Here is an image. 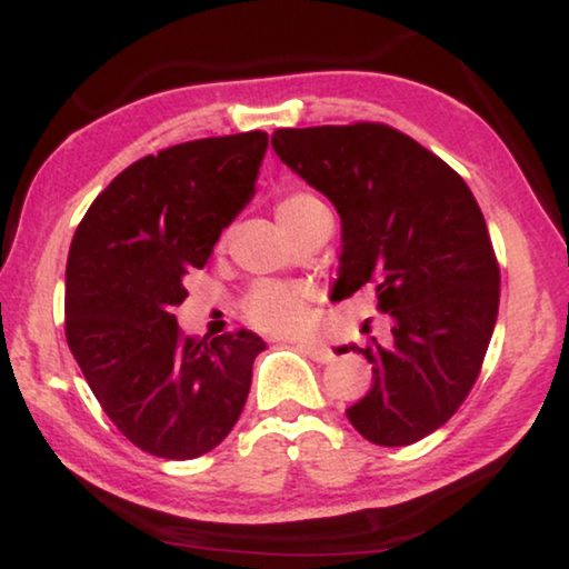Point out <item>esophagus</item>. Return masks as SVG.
Masks as SVG:
<instances>
[{
  "mask_svg": "<svg viewBox=\"0 0 569 569\" xmlns=\"http://www.w3.org/2000/svg\"><path fill=\"white\" fill-rule=\"evenodd\" d=\"M298 349L302 355H308L313 362H331L333 360L331 349H326L321 345H298Z\"/></svg>",
  "mask_w": 569,
  "mask_h": 569,
  "instance_id": "34e87169",
  "label": "esophagus"
}]
</instances>
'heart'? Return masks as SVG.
Instances as JSON below:
<instances>
[{
	"label": "heart",
	"instance_id": "1",
	"mask_svg": "<svg viewBox=\"0 0 569 569\" xmlns=\"http://www.w3.org/2000/svg\"><path fill=\"white\" fill-rule=\"evenodd\" d=\"M329 212L321 199L310 191H287L274 201L277 222L290 238ZM240 313L253 329L267 333H302L308 329V290L298 284L261 282L246 295Z\"/></svg>",
	"mask_w": 569,
	"mask_h": 569
}]
</instances>
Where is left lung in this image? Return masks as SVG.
<instances>
[{
    "label": "left lung",
    "instance_id": "left-lung-1",
    "mask_svg": "<svg viewBox=\"0 0 569 569\" xmlns=\"http://www.w3.org/2000/svg\"><path fill=\"white\" fill-rule=\"evenodd\" d=\"M271 147L341 217L331 298L370 284L391 316L386 341L349 347L372 365L349 422L383 448L427 438L477 383L500 308V267L477 199L448 162L386 123L277 129Z\"/></svg>",
    "mask_w": 569,
    "mask_h": 569
}]
</instances>
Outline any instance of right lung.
<instances>
[{
	"label": "right lung",
	"mask_w": 569,
	"mask_h": 569,
	"mask_svg": "<svg viewBox=\"0 0 569 569\" xmlns=\"http://www.w3.org/2000/svg\"><path fill=\"white\" fill-rule=\"evenodd\" d=\"M267 131L193 139L131 162L98 193L67 259L64 331L108 419L144 453L189 461L228 438L261 337L191 339L183 279L253 197Z\"/></svg>",
	"instance_id": "add662e5"
}]
</instances>
